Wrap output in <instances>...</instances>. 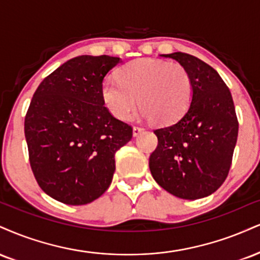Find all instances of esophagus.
I'll return each instance as SVG.
<instances>
[{
	"instance_id": "1",
	"label": "esophagus",
	"mask_w": 260,
	"mask_h": 260,
	"mask_svg": "<svg viewBox=\"0 0 260 260\" xmlns=\"http://www.w3.org/2000/svg\"><path fill=\"white\" fill-rule=\"evenodd\" d=\"M142 132H144V128L138 127V126H134V127H133V136H134V137L139 136V134L142 133Z\"/></svg>"
}]
</instances>
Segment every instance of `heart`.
Returning <instances> with one entry per match:
<instances>
[{
	"instance_id": "heart-1",
	"label": "heart",
	"mask_w": 260,
	"mask_h": 260,
	"mask_svg": "<svg viewBox=\"0 0 260 260\" xmlns=\"http://www.w3.org/2000/svg\"><path fill=\"white\" fill-rule=\"evenodd\" d=\"M100 94L103 104L117 120H128L139 102L144 117L170 124L189 109L192 81L183 65L142 58L122 67L117 80H105Z\"/></svg>"
}]
</instances>
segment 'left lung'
Listing matches in <instances>:
<instances>
[{
	"mask_svg": "<svg viewBox=\"0 0 260 260\" xmlns=\"http://www.w3.org/2000/svg\"><path fill=\"white\" fill-rule=\"evenodd\" d=\"M161 57L186 69L192 98L179 120L154 131L158 144L150 155V172L177 198H206L224 183L233 161L239 133L233 96L219 74L201 59L181 52Z\"/></svg>",
	"mask_w": 260,
	"mask_h": 260,
	"instance_id": "1",
	"label": "left lung"
}]
</instances>
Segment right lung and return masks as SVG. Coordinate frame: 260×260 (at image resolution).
<instances>
[{
  "label": "right lung",
  "instance_id": "1",
  "mask_svg": "<svg viewBox=\"0 0 260 260\" xmlns=\"http://www.w3.org/2000/svg\"><path fill=\"white\" fill-rule=\"evenodd\" d=\"M121 61L80 55L37 87L25 116L29 160L41 189L65 205H87L110 186L115 154L132 139V127L103 104L106 74Z\"/></svg>",
  "mask_w": 260,
  "mask_h": 260
}]
</instances>
